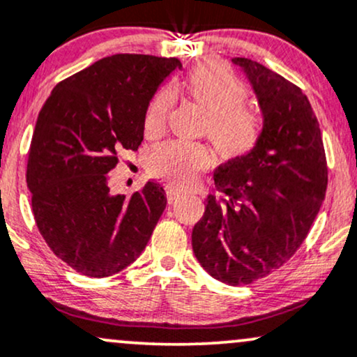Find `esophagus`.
Here are the masks:
<instances>
[{"instance_id":"1","label":"esophagus","mask_w":357,"mask_h":357,"mask_svg":"<svg viewBox=\"0 0 357 357\" xmlns=\"http://www.w3.org/2000/svg\"><path fill=\"white\" fill-rule=\"evenodd\" d=\"M166 195H167V203H174L176 199L181 197V193H179V191H176V190H172V188H167Z\"/></svg>"}]
</instances>
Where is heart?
Masks as SVG:
<instances>
[{
	"label": "heart",
	"instance_id": "1",
	"mask_svg": "<svg viewBox=\"0 0 357 357\" xmlns=\"http://www.w3.org/2000/svg\"><path fill=\"white\" fill-rule=\"evenodd\" d=\"M183 89L205 113L202 135L210 140L220 158L238 159L256 149L264 134L266 115L261 107L245 101L248 89L236 74L222 66H198L186 76ZM172 103L171 88H160L151 98L142 121L147 139L164 134ZM211 162L213 155L205 144L171 140L151 152L147 167L155 178L176 188H188Z\"/></svg>",
	"mask_w": 357,
	"mask_h": 357
}]
</instances>
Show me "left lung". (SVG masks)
<instances>
[{"label":"left lung","instance_id":"8db88e82","mask_svg":"<svg viewBox=\"0 0 357 357\" xmlns=\"http://www.w3.org/2000/svg\"><path fill=\"white\" fill-rule=\"evenodd\" d=\"M234 62L249 74L266 128L252 152L213 172L191 244L211 278L238 287L295 256L322 206L328 167L319 121L298 86L250 59Z\"/></svg>","mask_w":357,"mask_h":357}]
</instances>
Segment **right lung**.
I'll return each instance as SVG.
<instances>
[{"instance_id": "add662e5", "label": "right lung", "mask_w": 357, "mask_h": 357, "mask_svg": "<svg viewBox=\"0 0 357 357\" xmlns=\"http://www.w3.org/2000/svg\"><path fill=\"white\" fill-rule=\"evenodd\" d=\"M176 57L115 54L57 83L38 113L26 160L37 229L74 271L107 278L146 249L166 208L154 181L130 198L109 195L121 151L144 140V113Z\"/></svg>"}]
</instances>
